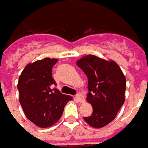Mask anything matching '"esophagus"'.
<instances>
[{"instance_id":"esophagus-1","label":"esophagus","mask_w":148,"mask_h":148,"mask_svg":"<svg viewBox=\"0 0 148 148\" xmlns=\"http://www.w3.org/2000/svg\"><path fill=\"white\" fill-rule=\"evenodd\" d=\"M76 99L79 101V102L80 103H84V101H85V99H84V96H82V95H80V94H78V95H76Z\"/></svg>"}]
</instances>
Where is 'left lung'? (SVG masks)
I'll use <instances>...</instances> for the list:
<instances>
[{
  "mask_svg": "<svg viewBox=\"0 0 148 148\" xmlns=\"http://www.w3.org/2000/svg\"><path fill=\"white\" fill-rule=\"evenodd\" d=\"M76 65L88 76L87 102L92 113L84 117L88 124L100 128L116 118L125 100L126 77L114 60H106L94 55L83 56Z\"/></svg>",
  "mask_w": 148,
  "mask_h": 148,
  "instance_id": "8db88e82",
  "label": "left lung"
}]
</instances>
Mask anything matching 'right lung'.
<instances>
[{"mask_svg":"<svg viewBox=\"0 0 148 148\" xmlns=\"http://www.w3.org/2000/svg\"><path fill=\"white\" fill-rule=\"evenodd\" d=\"M58 59L44 58L25 66L19 77V101L26 117L39 127H51L61 117L66 103L72 97L64 95L52 76Z\"/></svg>","mask_w":148,"mask_h":148,"instance_id":"right-lung-1","label":"right lung"}]
</instances>
